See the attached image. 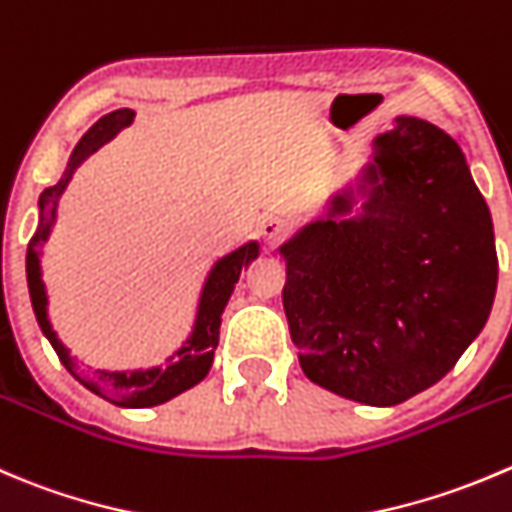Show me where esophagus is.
Segmentation results:
<instances>
[{
  "mask_svg": "<svg viewBox=\"0 0 512 512\" xmlns=\"http://www.w3.org/2000/svg\"><path fill=\"white\" fill-rule=\"evenodd\" d=\"M260 232H262V240H265V245L272 247L287 235V225L282 220H277V217H265V220L260 222Z\"/></svg>",
  "mask_w": 512,
  "mask_h": 512,
  "instance_id": "esophagus-1",
  "label": "esophagus"
}]
</instances>
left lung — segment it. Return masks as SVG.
Listing matches in <instances>:
<instances>
[{
	"mask_svg": "<svg viewBox=\"0 0 512 512\" xmlns=\"http://www.w3.org/2000/svg\"><path fill=\"white\" fill-rule=\"evenodd\" d=\"M357 195L280 247L300 367L365 405L405 403L448 375L480 335L498 287L490 210L463 150L440 127L398 117L372 142Z\"/></svg>",
	"mask_w": 512,
	"mask_h": 512,
	"instance_id": "1",
	"label": "left lung"
}]
</instances>
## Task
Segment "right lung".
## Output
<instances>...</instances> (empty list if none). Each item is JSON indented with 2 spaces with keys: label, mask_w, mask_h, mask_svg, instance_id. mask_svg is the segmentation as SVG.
Here are the masks:
<instances>
[{
  "label": "right lung",
  "mask_w": 512,
  "mask_h": 512,
  "mask_svg": "<svg viewBox=\"0 0 512 512\" xmlns=\"http://www.w3.org/2000/svg\"><path fill=\"white\" fill-rule=\"evenodd\" d=\"M132 119H135V112H132V109H117V112H109L104 114L102 119H97V122L84 132L82 140L77 142L72 155H69L67 170H64L62 180L54 187H47V190L39 195V225L27 247V285L39 327H42L44 337L52 342L54 352L59 355L62 365L72 372V377H77L84 388L92 390L94 395L119 405V408H152V405L167 403V400H172L175 395L185 393L192 385L205 380V375L212 367L215 347L217 342H220L222 312H225L227 300H230L232 290H235V282L240 280L242 267H247L257 255H260V245H257L255 240L247 242V245L237 247L235 252L220 257V260L212 265L210 275H207L205 285H202L200 305H197V317L195 325H192L190 337L182 342L180 350L172 352L170 365L150 367V370L122 372L79 370L74 357L69 355L67 347L62 345V340H59L57 332L52 330V322H49L47 317V290H44L42 282L39 250H42L49 232H52L54 220H57V202L59 197H62L64 187L72 180L74 170H77L89 155H94L99 147L107 145L109 140H114L124 127H130Z\"/></svg>",
  "instance_id": "obj_1"
}]
</instances>
